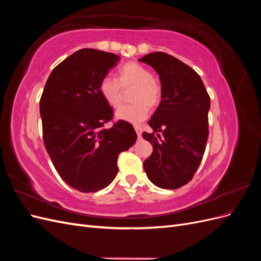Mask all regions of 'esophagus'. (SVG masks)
<instances>
[{
	"label": "esophagus",
	"instance_id": "esophagus-1",
	"mask_svg": "<svg viewBox=\"0 0 261 261\" xmlns=\"http://www.w3.org/2000/svg\"><path fill=\"white\" fill-rule=\"evenodd\" d=\"M135 130H136V133H137V136L140 137V136H141V127H140V126L136 125V126H135Z\"/></svg>",
	"mask_w": 261,
	"mask_h": 261
}]
</instances>
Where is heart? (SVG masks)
<instances>
[{"label":"heart","instance_id":"heart-1","mask_svg":"<svg viewBox=\"0 0 261 261\" xmlns=\"http://www.w3.org/2000/svg\"><path fill=\"white\" fill-rule=\"evenodd\" d=\"M133 89L129 94L132 105L120 109L116 113L122 121L137 124L148 115V108L154 109L162 100V86L152 76L151 70L136 62H128L117 69L116 77H106L99 90L109 107L118 109L124 101V90Z\"/></svg>","mask_w":261,"mask_h":261}]
</instances>
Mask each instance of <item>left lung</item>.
I'll use <instances>...</instances> for the list:
<instances>
[{"label": "left lung", "instance_id": "obj_1", "mask_svg": "<svg viewBox=\"0 0 261 261\" xmlns=\"http://www.w3.org/2000/svg\"><path fill=\"white\" fill-rule=\"evenodd\" d=\"M139 61L155 69L162 86V100L148 122L152 132L143 133L153 146L144 169L154 185L176 189L192 180L202 160L210 97L200 76L172 55L153 52Z\"/></svg>", "mask_w": 261, "mask_h": 261}]
</instances>
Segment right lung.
Listing matches in <instances>:
<instances>
[{
    "mask_svg": "<svg viewBox=\"0 0 261 261\" xmlns=\"http://www.w3.org/2000/svg\"><path fill=\"white\" fill-rule=\"evenodd\" d=\"M118 61L110 52L77 51L55 66L40 99L46 151L62 179L83 193L111 184L118 172V154L137 139L128 122L118 120L106 127L114 112L99 86Z\"/></svg>",
    "mask_w": 261,
    "mask_h": 261,
    "instance_id": "1",
    "label": "right lung"
}]
</instances>
